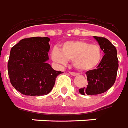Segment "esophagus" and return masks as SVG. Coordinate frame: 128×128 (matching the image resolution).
<instances>
[{"mask_svg":"<svg viewBox=\"0 0 128 128\" xmlns=\"http://www.w3.org/2000/svg\"><path fill=\"white\" fill-rule=\"evenodd\" d=\"M69 73L71 74V75H72V76H76V75L78 74V73H76V72H70Z\"/></svg>","mask_w":128,"mask_h":128,"instance_id":"obj_1","label":"esophagus"}]
</instances>
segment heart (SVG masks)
Listing matches in <instances>:
<instances>
[{"mask_svg": "<svg viewBox=\"0 0 128 128\" xmlns=\"http://www.w3.org/2000/svg\"><path fill=\"white\" fill-rule=\"evenodd\" d=\"M102 57L100 46L83 40L67 41L61 45L60 50L54 48L52 52V58L55 62L64 65L68 60H72L74 68L82 72L94 69Z\"/></svg>", "mask_w": 128, "mask_h": 128, "instance_id": "1", "label": "heart"}]
</instances>
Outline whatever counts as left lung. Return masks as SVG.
<instances>
[{"mask_svg":"<svg viewBox=\"0 0 128 128\" xmlns=\"http://www.w3.org/2000/svg\"><path fill=\"white\" fill-rule=\"evenodd\" d=\"M94 37L105 55L96 69L86 72L88 85L78 90L83 95L99 94L108 91L114 85L117 75L118 60L115 46L104 37Z\"/></svg>","mask_w":128,"mask_h":128,"instance_id":"1","label":"left lung"}]
</instances>
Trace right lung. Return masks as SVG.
Wrapping results in <instances>:
<instances>
[{
    "label": "right lung",
    "mask_w": 128,
    "mask_h": 128,
    "mask_svg": "<svg viewBox=\"0 0 128 128\" xmlns=\"http://www.w3.org/2000/svg\"><path fill=\"white\" fill-rule=\"evenodd\" d=\"M50 40L48 37L23 38L11 49L8 74L12 86L22 94H48L57 76L63 72L54 70L46 62L49 59Z\"/></svg>",
    "instance_id": "1"
}]
</instances>
